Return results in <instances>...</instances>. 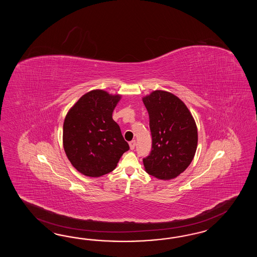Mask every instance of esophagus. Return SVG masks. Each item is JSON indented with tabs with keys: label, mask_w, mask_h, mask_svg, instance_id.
<instances>
[{
	"label": "esophagus",
	"mask_w": 257,
	"mask_h": 257,
	"mask_svg": "<svg viewBox=\"0 0 257 257\" xmlns=\"http://www.w3.org/2000/svg\"><path fill=\"white\" fill-rule=\"evenodd\" d=\"M129 145H130V149H131V150H134L135 147H136V140H132V141H130V142H129Z\"/></svg>",
	"instance_id": "obj_1"
}]
</instances>
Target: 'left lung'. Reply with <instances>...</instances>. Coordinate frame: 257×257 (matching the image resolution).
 Masks as SVG:
<instances>
[{
  "mask_svg": "<svg viewBox=\"0 0 257 257\" xmlns=\"http://www.w3.org/2000/svg\"><path fill=\"white\" fill-rule=\"evenodd\" d=\"M148 111L152 151L143 158L150 175L177 177L193 160L198 143L194 118L186 104L170 92L156 90L143 98Z\"/></svg>",
  "mask_w": 257,
  "mask_h": 257,
  "instance_id": "8db88e82",
  "label": "left lung"
}]
</instances>
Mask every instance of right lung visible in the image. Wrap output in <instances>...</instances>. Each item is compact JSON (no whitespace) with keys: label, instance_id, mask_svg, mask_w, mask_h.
<instances>
[{"label":"right lung","instance_id":"right-lung-1","mask_svg":"<svg viewBox=\"0 0 257 257\" xmlns=\"http://www.w3.org/2000/svg\"><path fill=\"white\" fill-rule=\"evenodd\" d=\"M119 95L92 90L70 108L63 125V144L72 166L86 176L113 171L129 150L120 128L112 118Z\"/></svg>","mask_w":257,"mask_h":257}]
</instances>
